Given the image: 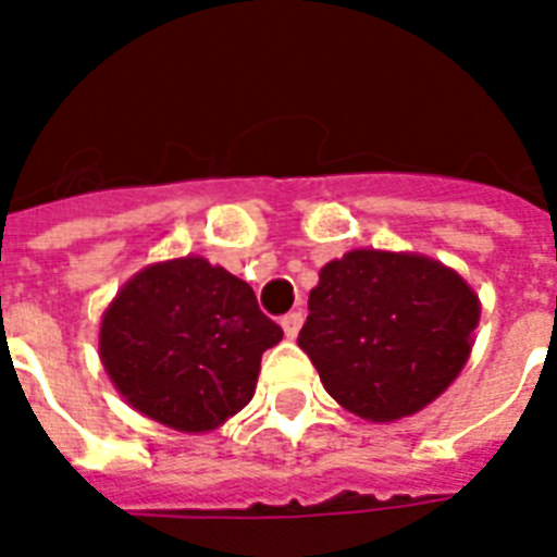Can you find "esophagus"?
<instances>
[{
  "instance_id": "obj_1",
  "label": "esophagus",
  "mask_w": 557,
  "mask_h": 557,
  "mask_svg": "<svg viewBox=\"0 0 557 557\" xmlns=\"http://www.w3.org/2000/svg\"><path fill=\"white\" fill-rule=\"evenodd\" d=\"M280 324H283L288 338H295V335L300 333V326H304V312H300V309H297V312H286V315L280 318Z\"/></svg>"
}]
</instances>
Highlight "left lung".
<instances>
[{
    "instance_id": "1",
    "label": "left lung",
    "mask_w": 557,
    "mask_h": 557,
    "mask_svg": "<svg viewBox=\"0 0 557 557\" xmlns=\"http://www.w3.org/2000/svg\"><path fill=\"white\" fill-rule=\"evenodd\" d=\"M479 297L418 253L350 250L326 262L297 335L330 397L364 420L430 406L465 368Z\"/></svg>"
}]
</instances>
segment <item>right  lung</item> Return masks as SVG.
<instances>
[{
    "instance_id": "add662e5",
    "label": "right lung",
    "mask_w": 557,
    "mask_h": 557,
    "mask_svg": "<svg viewBox=\"0 0 557 557\" xmlns=\"http://www.w3.org/2000/svg\"><path fill=\"white\" fill-rule=\"evenodd\" d=\"M283 338L253 288L201 257L127 280L101 318V362L137 411L177 432H210L245 409L262 354Z\"/></svg>"
}]
</instances>
